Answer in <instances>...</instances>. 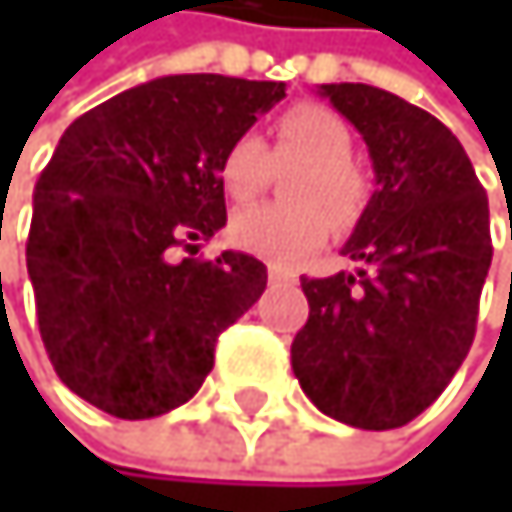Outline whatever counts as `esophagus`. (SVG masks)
I'll return each instance as SVG.
<instances>
[{"instance_id":"34e87169","label":"esophagus","mask_w":512,"mask_h":512,"mask_svg":"<svg viewBox=\"0 0 512 512\" xmlns=\"http://www.w3.org/2000/svg\"><path fill=\"white\" fill-rule=\"evenodd\" d=\"M267 279H270V282H288L291 273H288L285 267H279V264H267Z\"/></svg>"}]
</instances>
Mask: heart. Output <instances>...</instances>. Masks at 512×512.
Returning a JSON list of instances; mask_svg holds the SVG:
<instances>
[{"mask_svg":"<svg viewBox=\"0 0 512 512\" xmlns=\"http://www.w3.org/2000/svg\"><path fill=\"white\" fill-rule=\"evenodd\" d=\"M353 134L347 122L319 104H298L276 119L273 159L258 134H239L221 156L218 178L230 199L248 202L270 184L273 162H301L285 181L291 202L254 205L233 214L230 242L248 254L294 264L322 248L331 218L350 224L365 205V178L350 162Z\"/></svg>","mask_w":512,"mask_h":512,"instance_id":"obj_1","label":"heart"}]
</instances>
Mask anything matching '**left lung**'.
Returning <instances> with one entry per match:
<instances>
[{
	"label": "left lung",
	"instance_id": "left-lung-1",
	"mask_svg": "<svg viewBox=\"0 0 512 512\" xmlns=\"http://www.w3.org/2000/svg\"><path fill=\"white\" fill-rule=\"evenodd\" d=\"M362 134L378 190L341 248L356 273L301 279L310 319L291 368L322 415L393 430L415 421L470 353L491 267L488 196L436 116L362 85H319Z\"/></svg>",
	"mask_w": 512,
	"mask_h": 512
}]
</instances>
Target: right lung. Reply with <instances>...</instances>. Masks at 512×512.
<instances>
[{"mask_svg":"<svg viewBox=\"0 0 512 512\" xmlns=\"http://www.w3.org/2000/svg\"><path fill=\"white\" fill-rule=\"evenodd\" d=\"M285 82L162 76L79 116L36 181L27 273L48 359L122 421L196 396L218 334L267 288L242 251L178 258L227 224L218 165Z\"/></svg>","mask_w":512,"mask_h":512,"instance_id":"right-lung-1","label":"right lung"}]
</instances>
